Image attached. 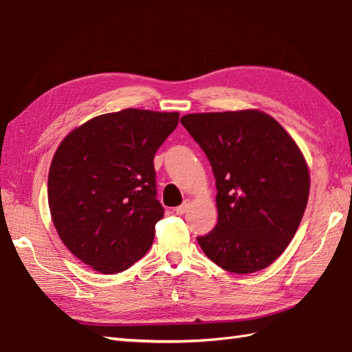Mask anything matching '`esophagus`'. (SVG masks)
<instances>
[{
    "instance_id": "obj_1",
    "label": "esophagus",
    "mask_w": 352,
    "mask_h": 352,
    "mask_svg": "<svg viewBox=\"0 0 352 352\" xmlns=\"http://www.w3.org/2000/svg\"><path fill=\"white\" fill-rule=\"evenodd\" d=\"M190 206H191V201H190V200H185L181 206H177V208L175 209L176 214H177V215H184L185 212H188Z\"/></svg>"
}]
</instances>
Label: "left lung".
Here are the masks:
<instances>
[{"instance_id":"8db88e82","label":"left lung","mask_w":352,"mask_h":352,"mask_svg":"<svg viewBox=\"0 0 352 352\" xmlns=\"http://www.w3.org/2000/svg\"><path fill=\"white\" fill-rule=\"evenodd\" d=\"M212 167L218 223L197 242L235 274L261 271L292 241L307 206V164L291 135L259 110L181 119Z\"/></svg>"}]
</instances>
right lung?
I'll return each instance as SVG.
<instances>
[{"label": "right lung", "mask_w": 352, "mask_h": 352, "mask_svg": "<svg viewBox=\"0 0 352 352\" xmlns=\"http://www.w3.org/2000/svg\"><path fill=\"white\" fill-rule=\"evenodd\" d=\"M177 113L128 108L85 122L54 155L48 176L52 223L69 252L102 274L147 253L164 217L153 158Z\"/></svg>", "instance_id": "add662e5"}]
</instances>
